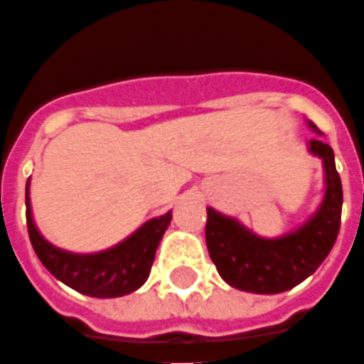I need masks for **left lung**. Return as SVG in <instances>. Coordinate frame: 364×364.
<instances>
[{
	"mask_svg": "<svg viewBox=\"0 0 364 364\" xmlns=\"http://www.w3.org/2000/svg\"><path fill=\"white\" fill-rule=\"evenodd\" d=\"M308 127L320 134L310 120ZM308 151L323 164L326 191L318 210L296 230L281 237H261L236 218L206 208V247L230 287L255 294L284 292L308 279L331 252L341 224V179L328 144L314 138Z\"/></svg>",
	"mask_w": 364,
	"mask_h": 364,
	"instance_id": "8db88e82",
	"label": "left lung"
}]
</instances>
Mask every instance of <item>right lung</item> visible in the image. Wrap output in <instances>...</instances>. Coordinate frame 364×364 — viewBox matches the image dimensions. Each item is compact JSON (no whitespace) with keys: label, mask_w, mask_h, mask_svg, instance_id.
Listing matches in <instances>:
<instances>
[{"label":"right lung","mask_w":364,"mask_h":364,"mask_svg":"<svg viewBox=\"0 0 364 364\" xmlns=\"http://www.w3.org/2000/svg\"><path fill=\"white\" fill-rule=\"evenodd\" d=\"M28 183L25 189L27 228L33 250L44 267L70 289L93 298H117L130 294L148 281L151 263L161 237L171 222V210L151 218L124 242L99 253H72L46 242L33 220Z\"/></svg>","instance_id":"add662e5"}]
</instances>
